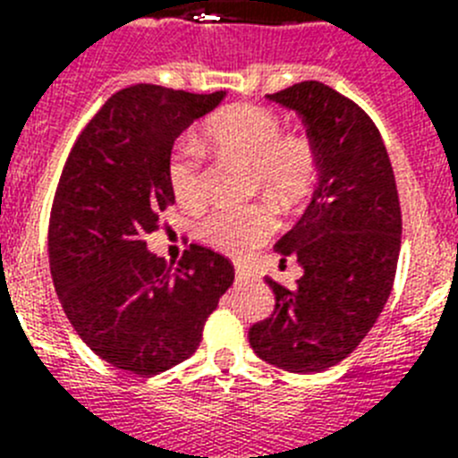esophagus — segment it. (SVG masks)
Segmentation results:
<instances>
[{
  "instance_id": "esophagus-1",
  "label": "esophagus",
  "mask_w": 458,
  "mask_h": 458,
  "mask_svg": "<svg viewBox=\"0 0 458 458\" xmlns=\"http://www.w3.org/2000/svg\"><path fill=\"white\" fill-rule=\"evenodd\" d=\"M250 275H252V273H250V270H248V268H245V266L236 264V277H238V279H248V277H250Z\"/></svg>"
}]
</instances>
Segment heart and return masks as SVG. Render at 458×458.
I'll use <instances>...</instances> for the list:
<instances>
[{
	"label": "heart",
	"instance_id": "1",
	"mask_svg": "<svg viewBox=\"0 0 458 458\" xmlns=\"http://www.w3.org/2000/svg\"><path fill=\"white\" fill-rule=\"evenodd\" d=\"M206 137L226 156L250 165V185L279 206L301 204L317 188L321 156L305 132H282V119L259 105H232L206 123ZM169 185L181 206L194 208L206 197L204 153L185 141L169 157ZM275 232L268 206L216 208L197 222V236L208 248L242 257Z\"/></svg>",
	"mask_w": 458,
	"mask_h": 458
}]
</instances>
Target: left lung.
<instances>
[{
	"mask_svg": "<svg viewBox=\"0 0 458 458\" xmlns=\"http://www.w3.org/2000/svg\"><path fill=\"white\" fill-rule=\"evenodd\" d=\"M268 98L302 116L321 174L305 216L275 245L305 275L293 289L266 277L275 310L250 327V346L279 369L311 374L353 353L378 321L394 284L402 208L383 137L358 103L314 80Z\"/></svg>",
	"mask_w": 458,
	"mask_h": 458,
	"instance_id": "left-lung-1",
	"label": "left lung"
}]
</instances>
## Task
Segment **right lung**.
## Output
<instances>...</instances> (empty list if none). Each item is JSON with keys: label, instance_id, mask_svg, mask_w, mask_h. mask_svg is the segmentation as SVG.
Here are the masks:
<instances>
[{"label": "right lung", "instance_id": "add662e5", "mask_svg": "<svg viewBox=\"0 0 458 458\" xmlns=\"http://www.w3.org/2000/svg\"><path fill=\"white\" fill-rule=\"evenodd\" d=\"M222 96L121 89L84 125L59 176L47 229L59 302L93 353L137 376L188 360L233 282L232 261L204 245L192 242L179 268L147 252L174 204V140Z\"/></svg>", "mask_w": 458, "mask_h": 458}]
</instances>
